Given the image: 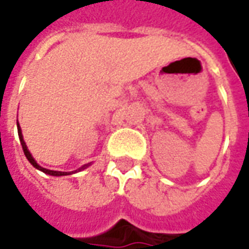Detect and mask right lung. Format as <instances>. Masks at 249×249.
Masks as SVG:
<instances>
[{"mask_svg": "<svg viewBox=\"0 0 249 249\" xmlns=\"http://www.w3.org/2000/svg\"><path fill=\"white\" fill-rule=\"evenodd\" d=\"M17 129H18V137H19V141H21V145H22V149H24L25 156H26V159L29 160L30 164H32V165H33L35 168H37L38 171H41V172L46 173V175H51V176H66V175H71V173H74V172H80V171H82V169H85V168H88L89 165H90V162H89V164H85V165H82L81 168H78V169H77V171H74V172H60V171H51V169L42 168L41 165H38V164H37V161H36L35 159H33V156L30 155L29 149H28V146H26V144H25L24 136H22L21 126H19L18 123H17Z\"/></svg>", "mask_w": 249, "mask_h": 249, "instance_id": "obj_1", "label": "right lung"}]
</instances>
